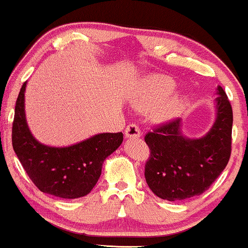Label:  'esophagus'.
Returning a JSON list of instances; mask_svg holds the SVG:
<instances>
[{"label":"esophagus","instance_id":"esophagus-1","mask_svg":"<svg viewBox=\"0 0 248 248\" xmlns=\"http://www.w3.org/2000/svg\"><path fill=\"white\" fill-rule=\"evenodd\" d=\"M124 133H125V137L130 138V139L139 138V137H140V135H141L140 129H139V127L136 124H130L129 126H126V129H125Z\"/></svg>","mask_w":248,"mask_h":248}]
</instances>
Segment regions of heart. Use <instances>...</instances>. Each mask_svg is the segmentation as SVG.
<instances>
[{
  "label": "heart",
  "mask_w": 248,
  "mask_h": 248,
  "mask_svg": "<svg viewBox=\"0 0 248 248\" xmlns=\"http://www.w3.org/2000/svg\"><path fill=\"white\" fill-rule=\"evenodd\" d=\"M177 89L176 80L165 75H150L139 82L131 93V102L136 108L150 111L160 105L155 111L158 121L165 122L174 119L182 113L188 98L184 93H173Z\"/></svg>",
  "instance_id": "1"
}]
</instances>
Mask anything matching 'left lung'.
<instances>
[{
  "label": "left lung",
  "instance_id": "1",
  "mask_svg": "<svg viewBox=\"0 0 248 248\" xmlns=\"http://www.w3.org/2000/svg\"><path fill=\"white\" fill-rule=\"evenodd\" d=\"M217 94L216 119L202 137H186L180 118L145 136L151 150L145 165V179L159 198L177 202L199 196L226 168L231 155L233 112L220 85Z\"/></svg>",
  "mask_w": 248,
  "mask_h": 248
}]
</instances>
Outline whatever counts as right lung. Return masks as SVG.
<instances>
[{
  "label": "right lung",
  "mask_w": 248,
  "mask_h": 248,
  "mask_svg": "<svg viewBox=\"0 0 248 248\" xmlns=\"http://www.w3.org/2000/svg\"><path fill=\"white\" fill-rule=\"evenodd\" d=\"M27 82L19 90L13 123V147L38 190L63 199L87 196L102 173L104 160L115 152L123 133H97L69 146H49L38 141L27 123L24 93Z\"/></svg>",
  "instance_id": "add662e5"
}]
</instances>
